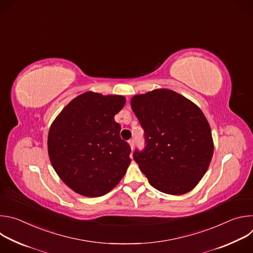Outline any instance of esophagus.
Listing matches in <instances>:
<instances>
[{
	"instance_id": "34e87169",
	"label": "esophagus",
	"mask_w": 253,
	"mask_h": 253,
	"mask_svg": "<svg viewBox=\"0 0 253 253\" xmlns=\"http://www.w3.org/2000/svg\"><path fill=\"white\" fill-rule=\"evenodd\" d=\"M129 145H130V148H131V150L134 148V145H135V143H134V140H130L129 141Z\"/></svg>"
}]
</instances>
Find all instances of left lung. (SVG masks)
<instances>
[{"label": "left lung", "instance_id": "obj_1", "mask_svg": "<svg viewBox=\"0 0 253 253\" xmlns=\"http://www.w3.org/2000/svg\"><path fill=\"white\" fill-rule=\"evenodd\" d=\"M145 132L146 147L134 160L155 189L182 195L196 187L211 162L214 143L209 123L191 100L155 89L130 100Z\"/></svg>", "mask_w": 253, "mask_h": 253}]
</instances>
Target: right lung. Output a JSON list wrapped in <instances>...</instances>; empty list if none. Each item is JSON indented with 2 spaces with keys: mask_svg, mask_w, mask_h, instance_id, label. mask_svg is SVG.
I'll use <instances>...</instances> for the list:
<instances>
[{
  "mask_svg": "<svg viewBox=\"0 0 253 253\" xmlns=\"http://www.w3.org/2000/svg\"><path fill=\"white\" fill-rule=\"evenodd\" d=\"M126 103L121 95L88 91L55 118L48 134V154L62 181L86 197H100L115 188L131 163L130 146L115 122Z\"/></svg>",
  "mask_w": 253,
  "mask_h": 253,
  "instance_id": "right-lung-1",
  "label": "right lung"
}]
</instances>
